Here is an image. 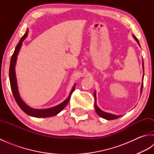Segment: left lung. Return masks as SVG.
I'll list each match as a JSON object with an SVG mask.
<instances>
[{"label":"left lung","mask_w":154,"mask_h":154,"mask_svg":"<svg viewBox=\"0 0 154 154\" xmlns=\"http://www.w3.org/2000/svg\"><path fill=\"white\" fill-rule=\"evenodd\" d=\"M133 37L135 39V40L138 42V45L140 46V44L139 43V41L138 40V38H137L134 35H133ZM142 67H143V72H144V67H143V61L142 60ZM143 79H142V81H143ZM142 89H143V82L142 83V86H141V94H142ZM94 99H95V103H94V109H95V110L97 113L99 114V115L100 116L103 118V119H106V120H114V119H119V118L121 117L122 116H117V115H114V114H110V113H107V112H104V111L101 110L99 107L97 106V97H96V91H94Z\"/></svg>","instance_id":"left-lung-1"}]
</instances>
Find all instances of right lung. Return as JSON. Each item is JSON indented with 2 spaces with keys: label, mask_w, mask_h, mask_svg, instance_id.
<instances>
[{
  "label": "right lung",
  "mask_w": 154,
  "mask_h": 154,
  "mask_svg": "<svg viewBox=\"0 0 154 154\" xmlns=\"http://www.w3.org/2000/svg\"><path fill=\"white\" fill-rule=\"evenodd\" d=\"M28 30L26 32L25 34L21 38L20 40L18 42V44L16 45L15 48V50L14 51V54L12 55L11 63H10V69H9V79H10V83H11V87L13 95L15 99L16 102L17 103L18 105L20 108L24 111L25 113H26L28 115H30L34 117L37 118H45V117H51L55 115H57L58 113H60L61 111L63 110L65 106L67 105L69 100L70 99V97L72 93L75 91V87L76 85L73 86V89L69 93V95L65 99L63 103L58 104V105L50 108V109H34L28 106L26 104L23 100L21 99L20 96L18 92V85H17V81H16V73H15V65L16 63V60H17V55L19 53V51L20 50V48L22 45V42L26 38Z\"/></svg>",
  "instance_id": "1"
}]
</instances>
